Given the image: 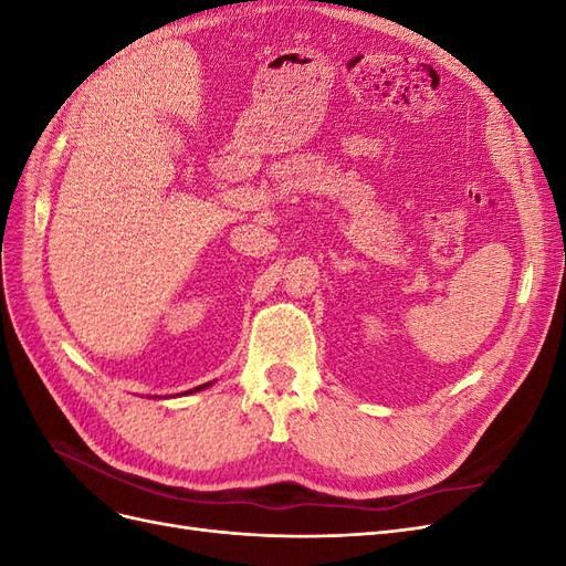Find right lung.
Listing matches in <instances>:
<instances>
[{
	"instance_id": "obj_1",
	"label": "right lung",
	"mask_w": 566,
	"mask_h": 566,
	"mask_svg": "<svg viewBox=\"0 0 566 566\" xmlns=\"http://www.w3.org/2000/svg\"><path fill=\"white\" fill-rule=\"evenodd\" d=\"M202 387H208V385H202ZM202 387H196V389H202Z\"/></svg>"
}]
</instances>
